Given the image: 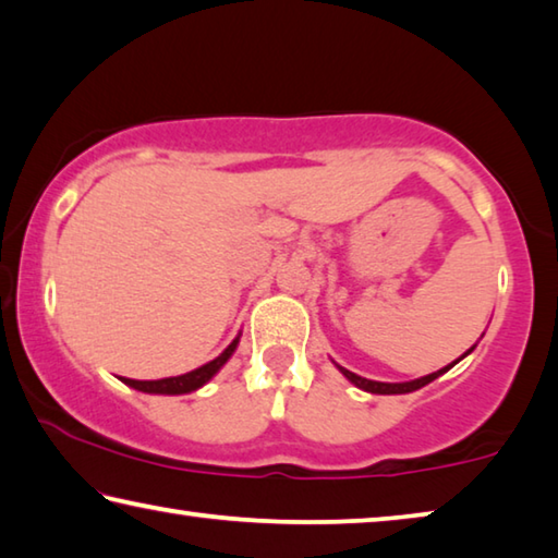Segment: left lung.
Returning <instances> with one entry per match:
<instances>
[{"label": "left lung", "instance_id": "obj_1", "mask_svg": "<svg viewBox=\"0 0 558 558\" xmlns=\"http://www.w3.org/2000/svg\"><path fill=\"white\" fill-rule=\"evenodd\" d=\"M474 348H476V344H474ZM474 348L466 350L464 355L459 357V360H464L466 355H470V352H472ZM459 360H454L452 365H447V367L437 369V373H432V375H424V377H417V379H410V383H377V379H367V377H360V375H355V373H350V369L340 367L338 362H335V367H338L340 373H342L344 377H348L352 385L360 387V390H365V392H373V395H407V392H414V390H420V387H424V385H429L432 379H437L439 375H445L447 369H452Z\"/></svg>", "mask_w": 558, "mask_h": 558}]
</instances>
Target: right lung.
Listing matches in <instances>:
<instances>
[{"mask_svg":"<svg viewBox=\"0 0 558 558\" xmlns=\"http://www.w3.org/2000/svg\"><path fill=\"white\" fill-rule=\"evenodd\" d=\"M238 342H241V332L235 335V340L228 344V348L220 352L216 360H210V362H206V365L191 369V373H185V375L163 377V379H129V377H121V383L134 387V390H138V392H146V395H189V392H196V390H201L203 385L210 383V379L218 375V369L233 357Z\"/></svg>","mask_w":558,"mask_h":558,"instance_id":"right-lung-1","label":"right lung"}]
</instances>
